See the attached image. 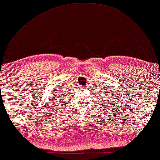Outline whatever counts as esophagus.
<instances>
[{"mask_svg":"<svg viewBox=\"0 0 160 160\" xmlns=\"http://www.w3.org/2000/svg\"><path fill=\"white\" fill-rule=\"evenodd\" d=\"M85 88H86V87H85Z\"/></svg>","mask_w":160,"mask_h":160,"instance_id":"esophagus-1","label":"esophagus"}]
</instances>
